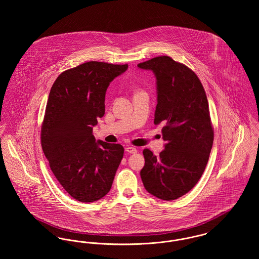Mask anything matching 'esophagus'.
Instances as JSON below:
<instances>
[{
	"instance_id": "1",
	"label": "esophagus",
	"mask_w": 259,
	"mask_h": 259,
	"mask_svg": "<svg viewBox=\"0 0 259 259\" xmlns=\"http://www.w3.org/2000/svg\"><path fill=\"white\" fill-rule=\"evenodd\" d=\"M125 150L128 153H136L137 152V148H133V147H127V148H125Z\"/></svg>"
}]
</instances>
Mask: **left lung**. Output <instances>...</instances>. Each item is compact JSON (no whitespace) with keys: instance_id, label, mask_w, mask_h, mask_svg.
<instances>
[{"instance_id":"8db88e82","label":"left lung","mask_w":259,"mask_h":259,"mask_svg":"<svg viewBox=\"0 0 259 259\" xmlns=\"http://www.w3.org/2000/svg\"><path fill=\"white\" fill-rule=\"evenodd\" d=\"M156 78L154 124L162 126L164 150L144 149L141 178L148 193L166 201L190 191L205 171L213 143L208 100L197 75L169 56L140 63Z\"/></svg>"}]
</instances>
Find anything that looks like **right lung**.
<instances>
[{"label": "right lung", "instance_id": "obj_1", "mask_svg": "<svg viewBox=\"0 0 259 259\" xmlns=\"http://www.w3.org/2000/svg\"><path fill=\"white\" fill-rule=\"evenodd\" d=\"M128 65L90 61L63 72L51 87L41 127V148L50 169L75 200L90 203L111 189L124 148L93 136L105 114L111 81Z\"/></svg>", "mask_w": 259, "mask_h": 259}]
</instances>
